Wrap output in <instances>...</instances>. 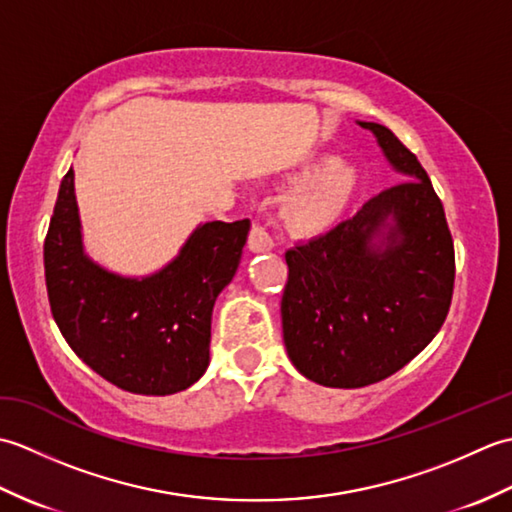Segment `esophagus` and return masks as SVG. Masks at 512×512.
<instances>
[{
	"label": "esophagus",
	"instance_id": "esophagus-1",
	"mask_svg": "<svg viewBox=\"0 0 512 512\" xmlns=\"http://www.w3.org/2000/svg\"><path fill=\"white\" fill-rule=\"evenodd\" d=\"M273 237L268 235V231L264 226L255 224L250 228L248 233V250H253V253H268V250H273Z\"/></svg>",
	"mask_w": 512,
	"mask_h": 512
}]
</instances>
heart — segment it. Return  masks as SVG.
Returning a JSON list of instances; mask_svg holds the SVG:
<instances>
[{"instance_id": "b5f03b06", "label": "heart", "mask_w": 512, "mask_h": 512, "mask_svg": "<svg viewBox=\"0 0 512 512\" xmlns=\"http://www.w3.org/2000/svg\"><path fill=\"white\" fill-rule=\"evenodd\" d=\"M290 195L284 209V220L299 235H319L341 220L356 189V173L345 165H331Z\"/></svg>"}]
</instances>
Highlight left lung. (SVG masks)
Segmentation results:
<instances>
[{"mask_svg":"<svg viewBox=\"0 0 512 512\" xmlns=\"http://www.w3.org/2000/svg\"><path fill=\"white\" fill-rule=\"evenodd\" d=\"M358 125L405 180L290 248L281 297L292 365L341 389L378 383L418 356L447 319L455 281L453 237L427 171L391 129Z\"/></svg>","mask_w":512,"mask_h":512,"instance_id":"1","label":"left lung"}]
</instances>
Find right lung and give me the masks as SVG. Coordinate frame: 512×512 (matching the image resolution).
Returning <instances> with one entry per match:
<instances>
[{"label": "right lung", "instance_id": "1", "mask_svg": "<svg viewBox=\"0 0 512 512\" xmlns=\"http://www.w3.org/2000/svg\"><path fill=\"white\" fill-rule=\"evenodd\" d=\"M250 222L200 224L178 257L134 279L85 255L74 171L65 173L43 244L52 317L72 352L132 394L169 396L209 367L211 314L242 259Z\"/></svg>", "mask_w": 512, "mask_h": 512}]
</instances>
